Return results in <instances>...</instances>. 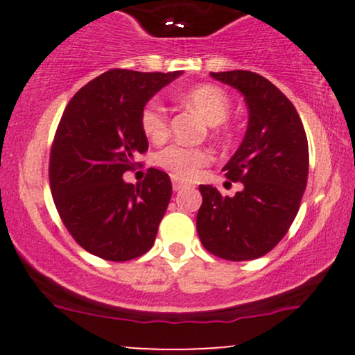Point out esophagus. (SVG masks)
<instances>
[{"label": "esophagus", "instance_id": "1", "mask_svg": "<svg viewBox=\"0 0 355 355\" xmlns=\"http://www.w3.org/2000/svg\"><path fill=\"white\" fill-rule=\"evenodd\" d=\"M172 183H173V190H175V191L180 190L182 187H183V182H182L178 177H172Z\"/></svg>", "mask_w": 355, "mask_h": 355}]
</instances>
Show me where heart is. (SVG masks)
<instances>
[{"label":"heart","instance_id":"obj_1","mask_svg":"<svg viewBox=\"0 0 355 355\" xmlns=\"http://www.w3.org/2000/svg\"><path fill=\"white\" fill-rule=\"evenodd\" d=\"M182 100L211 126L223 123L230 113L229 96L222 88L214 85H198L190 88L189 92L183 93ZM140 126L148 140H165L168 135V115L160 100L152 98L145 105L140 113ZM209 162L210 153L205 148L183 145L166 146L155 157V164L180 178H191Z\"/></svg>","mask_w":355,"mask_h":355}]
</instances>
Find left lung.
I'll return each instance as SVG.
<instances>
[{"label": "left lung", "mask_w": 355, "mask_h": 355, "mask_svg": "<svg viewBox=\"0 0 355 355\" xmlns=\"http://www.w3.org/2000/svg\"><path fill=\"white\" fill-rule=\"evenodd\" d=\"M237 88L248 107L245 137L225 177L242 183L234 197L200 185L197 232L202 245L220 259L240 262L270 252L285 237L307 185L309 145L292 101L263 76L234 70L210 73Z\"/></svg>", "instance_id": "1"}]
</instances>
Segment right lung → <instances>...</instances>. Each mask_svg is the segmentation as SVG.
<instances>
[{"mask_svg":"<svg viewBox=\"0 0 355 355\" xmlns=\"http://www.w3.org/2000/svg\"><path fill=\"white\" fill-rule=\"evenodd\" d=\"M180 75L115 68L80 88L64 108L50 152V187L64 227L89 254L125 262L152 248L172 182L157 168L138 185L123 173L148 150L141 110Z\"/></svg>","mask_w":355,"mask_h":355,"instance_id":"right-lung-1","label":"right lung"}]
</instances>
